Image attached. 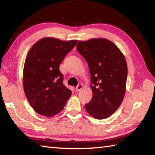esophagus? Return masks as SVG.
<instances>
[{
    "label": "esophagus",
    "mask_w": 155,
    "mask_h": 155,
    "mask_svg": "<svg viewBox=\"0 0 155 155\" xmlns=\"http://www.w3.org/2000/svg\"><path fill=\"white\" fill-rule=\"evenodd\" d=\"M83 85L82 84H79L77 87V88H76V91H77V92L80 91L82 89V88H83Z\"/></svg>",
    "instance_id": "esophagus-1"
}]
</instances>
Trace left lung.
<instances>
[{
    "label": "left lung",
    "instance_id": "1",
    "mask_svg": "<svg viewBox=\"0 0 155 155\" xmlns=\"http://www.w3.org/2000/svg\"><path fill=\"white\" fill-rule=\"evenodd\" d=\"M77 49L87 62L91 74L93 97L85 109L97 119L109 117L120 107L126 92L124 56L113 42L103 38L78 41Z\"/></svg>",
    "mask_w": 155,
    "mask_h": 155
}]
</instances>
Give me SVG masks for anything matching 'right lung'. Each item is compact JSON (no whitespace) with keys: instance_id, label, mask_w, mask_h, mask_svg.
<instances>
[{"instance_id":"1","label":"right lung","mask_w":155,"mask_h":155,"mask_svg":"<svg viewBox=\"0 0 155 155\" xmlns=\"http://www.w3.org/2000/svg\"><path fill=\"white\" fill-rule=\"evenodd\" d=\"M77 42L45 37L29 50L23 68V88L28 103L39 114H57L71 96L72 91L62 83L59 66Z\"/></svg>"}]
</instances>
